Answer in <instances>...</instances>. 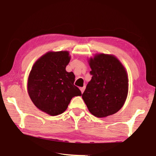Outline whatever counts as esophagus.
<instances>
[{"label": "esophagus", "instance_id": "1", "mask_svg": "<svg viewBox=\"0 0 156 156\" xmlns=\"http://www.w3.org/2000/svg\"><path fill=\"white\" fill-rule=\"evenodd\" d=\"M80 91H81V92H82V94H83V92H84V89H85V86L83 87H80Z\"/></svg>", "mask_w": 156, "mask_h": 156}]
</instances>
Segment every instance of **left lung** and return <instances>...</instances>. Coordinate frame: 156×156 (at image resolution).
Returning <instances> with one entry per match:
<instances>
[{
	"label": "left lung",
	"instance_id": "1",
	"mask_svg": "<svg viewBox=\"0 0 156 156\" xmlns=\"http://www.w3.org/2000/svg\"><path fill=\"white\" fill-rule=\"evenodd\" d=\"M91 80L83 94V99L92 115L105 118L123 107L129 90L126 69L112 54H96L88 60Z\"/></svg>",
	"mask_w": 156,
	"mask_h": 156
}]
</instances>
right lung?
Listing matches in <instances>:
<instances>
[{"mask_svg": "<svg viewBox=\"0 0 156 156\" xmlns=\"http://www.w3.org/2000/svg\"><path fill=\"white\" fill-rule=\"evenodd\" d=\"M70 59L68 51H48L36 60L29 74L27 91L31 101L50 115L61 114L73 97L82 95L73 84L75 75L66 71Z\"/></svg>", "mask_w": 156, "mask_h": 156, "instance_id": "obj_1", "label": "right lung"}]
</instances>
